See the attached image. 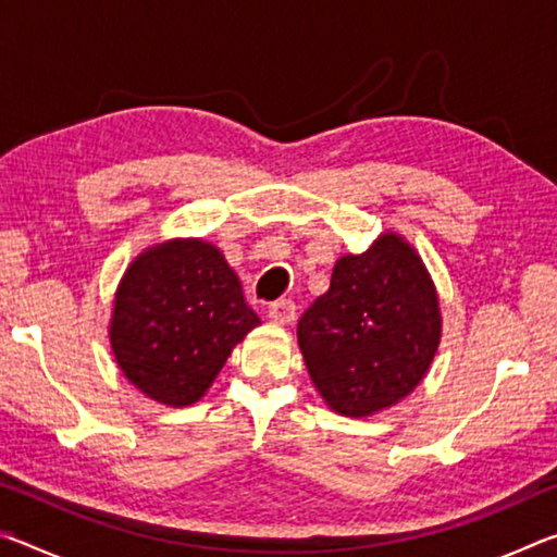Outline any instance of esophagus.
<instances>
[{
    "mask_svg": "<svg viewBox=\"0 0 557 557\" xmlns=\"http://www.w3.org/2000/svg\"><path fill=\"white\" fill-rule=\"evenodd\" d=\"M268 317H270L275 324H289V322H295L297 305H295V301H292V299H277V301H272Z\"/></svg>",
    "mask_w": 557,
    "mask_h": 557,
    "instance_id": "1",
    "label": "esophagus"
}]
</instances>
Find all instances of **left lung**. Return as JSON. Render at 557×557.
Listing matches in <instances>:
<instances>
[{"mask_svg":"<svg viewBox=\"0 0 557 557\" xmlns=\"http://www.w3.org/2000/svg\"><path fill=\"white\" fill-rule=\"evenodd\" d=\"M297 342L317 391L346 418L412 393L440 344L437 295L418 252L385 233L361 256L336 260L332 285L299 319Z\"/></svg>","mask_w":557,"mask_h":557,"instance_id":"8db88e82","label":"left lung"}]
</instances>
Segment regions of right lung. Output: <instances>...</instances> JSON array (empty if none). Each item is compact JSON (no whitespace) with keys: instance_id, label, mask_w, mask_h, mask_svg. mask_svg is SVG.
I'll use <instances>...</instances> for the list:
<instances>
[{"instance_id":"add662e5","label":"right lung","mask_w":557,"mask_h":557,"mask_svg":"<svg viewBox=\"0 0 557 557\" xmlns=\"http://www.w3.org/2000/svg\"><path fill=\"white\" fill-rule=\"evenodd\" d=\"M260 319L240 280L206 240L154 245L132 262L112 309L110 344L122 373L166 405H191Z\"/></svg>"}]
</instances>
